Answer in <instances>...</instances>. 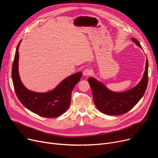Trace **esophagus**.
<instances>
[{"label":"esophagus","mask_w":158,"mask_h":158,"mask_svg":"<svg viewBox=\"0 0 158 158\" xmlns=\"http://www.w3.org/2000/svg\"><path fill=\"white\" fill-rule=\"evenodd\" d=\"M92 73V70L90 69H85L83 72H82V74L84 76H89Z\"/></svg>","instance_id":"1"}]
</instances>
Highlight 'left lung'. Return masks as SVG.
<instances>
[{
    "instance_id": "8db88e82",
    "label": "left lung",
    "mask_w": 158,
    "mask_h": 158,
    "mask_svg": "<svg viewBox=\"0 0 158 158\" xmlns=\"http://www.w3.org/2000/svg\"><path fill=\"white\" fill-rule=\"evenodd\" d=\"M136 44L142 48L135 39L131 38ZM148 61L143 78L137 86L125 92H113L102 83L93 77L88 80L92 88L94 101L97 109L104 114L119 115L128 112L133 107L144 95L148 84Z\"/></svg>"
}]
</instances>
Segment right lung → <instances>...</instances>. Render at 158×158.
I'll list each match as a JSON object with an SVG mask.
<instances>
[{
	"instance_id": "obj_1",
	"label": "right lung",
	"mask_w": 158,
	"mask_h": 158,
	"mask_svg": "<svg viewBox=\"0 0 158 158\" xmlns=\"http://www.w3.org/2000/svg\"><path fill=\"white\" fill-rule=\"evenodd\" d=\"M16 49L12 65V80L16 96L20 102L31 111L47 118L62 114L69 107L73 88L80 81L82 73L77 72L64 79L53 90L37 93L27 89L22 83L19 73V47Z\"/></svg>"
}]
</instances>
